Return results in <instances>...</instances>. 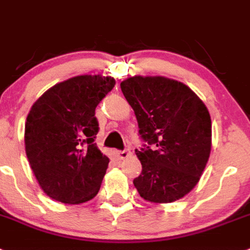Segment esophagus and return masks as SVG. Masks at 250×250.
<instances>
[{"label": "esophagus", "mask_w": 250, "mask_h": 250, "mask_svg": "<svg viewBox=\"0 0 250 250\" xmlns=\"http://www.w3.org/2000/svg\"><path fill=\"white\" fill-rule=\"evenodd\" d=\"M117 155H118L119 158H127L128 156H131V149L129 148H125L122 149V151H118L117 152Z\"/></svg>", "instance_id": "esophagus-1"}]
</instances>
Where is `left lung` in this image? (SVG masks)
Segmentation results:
<instances>
[{
	"mask_svg": "<svg viewBox=\"0 0 250 250\" xmlns=\"http://www.w3.org/2000/svg\"><path fill=\"white\" fill-rule=\"evenodd\" d=\"M121 89L145 142L136 149L142 172L134 188L151 203L179 200L195 188L209 160V110L188 85L168 78L132 77Z\"/></svg>",
	"mask_w": 250,
	"mask_h": 250,
	"instance_id": "left-lung-1",
	"label": "left lung"
}]
</instances>
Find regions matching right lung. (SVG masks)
Instances as JSON below:
<instances>
[{
    "instance_id": "1",
    "label": "right lung",
    "mask_w": 250,
    "mask_h": 250,
    "mask_svg": "<svg viewBox=\"0 0 250 250\" xmlns=\"http://www.w3.org/2000/svg\"><path fill=\"white\" fill-rule=\"evenodd\" d=\"M114 84L110 77H74L50 88L31 107L26 155L41 188L54 200L80 204L98 194L109 158L94 142L95 108Z\"/></svg>"
}]
</instances>
